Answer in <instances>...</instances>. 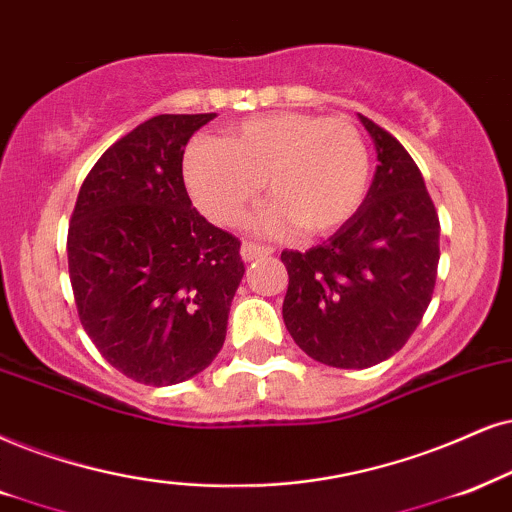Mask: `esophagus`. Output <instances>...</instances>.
<instances>
[{"instance_id": "obj_1", "label": "esophagus", "mask_w": 512, "mask_h": 512, "mask_svg": "<svg viewBox=\"0 0 512 512\" xmlns=\"http://www.w3.org/2000/svg\"><path fill=\"white\" fill-rule=\"evenodd\" d=\"M271 248H264V245H257V243H248L245 241L243 245H241V257L245 262H252V260H260V257H264V255H271Z\"/></svg>"}]
</instances>
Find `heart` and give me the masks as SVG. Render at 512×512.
I'll return each instance as SVG.
<instances>
[{
    "instance_id": "b5f03b06",
    "label": "heart",
    "mask_w": 512,
    "mask_h": 512,
    "mask_svg": "<svg viewBox=\"0 0 512 512\" xmlns=\"http://www.w3.org/2000/svg\"><path fill=\"white\" fill-rule=\"evenodd\" d=\"M184 181L193 203L215 224H234L260 198L271 203L255 226L267 234H331L364 203L371 179L366 141L352 122L307 113H269L191 139Z\"/></svg>"
}]
</instances>
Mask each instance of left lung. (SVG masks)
Wrapping results in <instances>:
<instances>
[{"instance_id":"obj_1","label":"left lung","mask_w":512,"mask_h":512,"mask_svg":"<svg viewBox=\"0 0 512 512\" xmlns=\"http://www.w3.org/2000/svg\"><path fill=\"white\" fill-rule=\"evenodd\" d=\"M378 167L364 203L323 245L283 250V323L297 347L335 368L390 359L432 300L439 217L423 174L392 134L359 113Z\"/></svg>"}]
</instances>
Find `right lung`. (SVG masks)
<instances>
[{
	"mask_svg": "<svg viewBox=\"0 0 512 512\" xmlns=\"http://www.w3.org/2000/svg\"><path fill=\"white\" fill-rule=\"evenodd\" d=\"M217 113L155 115L96 160L68 229V271L89 338L127 378L177 385L226 338L245 274L241 241L184 186V148Z\"/></svg>",
	"mask_w": 512,
	"mask_h": 512,
	"instance_id": "1",
	"label": "right lung"
}]
</instances>
